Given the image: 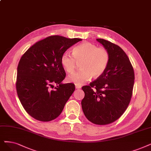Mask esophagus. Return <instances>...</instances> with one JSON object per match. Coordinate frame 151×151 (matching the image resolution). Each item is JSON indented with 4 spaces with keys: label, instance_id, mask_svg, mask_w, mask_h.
Here are the masks:
<instances>
[{
    "label": "esophagus",
    "instance_id": "34e87169",
    "mask_svg": "<svg viewBox=\"0 0 151 151\" xmlns=\"http://www.w3.org/2000/svg\"><path fill=\"white\" fill-rule=\"evenodd\" d=\"M75 87H76V88L79 89V88H81L82 86L81 85H78V84H75Z\"/></svg>",
    "mask_w": 151,
    "mask_h": 151
}]
</instances>
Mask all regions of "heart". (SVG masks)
<instances>
[{"label":"heart","instance_id":"heart-1","mask_svg":"<svg viewBox=\"0 0 151 151\" xmlns=\"http://www.w3.org/2000/svg\"><path fill=\"white\" fill-rule=\"evenodd\" d=\"M110 59V54L105 48L98 47L94 44L86 42L74 47L72 55L64 52L61 57V63L65 71L71 73L74 71L77 62L82 61L80 64L81 69L70 74L68 80L82 85L91 79L92 76L96 78L103 74L109 64Z\"/></svg>","mask_w":151,"mask_h":151}]
</instances>
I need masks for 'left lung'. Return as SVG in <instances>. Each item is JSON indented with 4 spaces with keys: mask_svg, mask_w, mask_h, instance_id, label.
Returning <instances> with one entry per match:
<instances>
[{
    "mask_svg": "<svg viewBox=\"0 0 151 151\" xmlns=\"http://www.w3.org/2000/svg\"><path fill=\"white\" fill-rule=\"evenodd\" d=\"M110 54L105 72L90 86L82 87L85 96L81 101L86 118L95 124L105 125L117 120L130 102L134 72L129 59L118 45L96 39Z\"/></svg>",
    "mask_w": 151,
    "mask_h": 151,
    "instance_id": "obj_1",
    "label": "left lung"
}]
</instances>
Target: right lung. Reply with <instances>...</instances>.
Listing matches in <instances>:
<instances>
[{"mask_svg":"<svg viewBox=\"0 0 151 151\" xmlns=\"http://www.w3.org/2000/svg\"><path fill=\"white\" fill-rule=\"evenodd\" d=\"M81 40L51 36L37 42L22 56L17 67V92L24 109L33 118L47 122L61 113L75 86L61 83L65 72L61 57ZM55 83L57 86L52 89Z\"/></svg>","mask_w":151,"mask_h":151,"instance_id":"1","label":"right lung"}]
</instances>
